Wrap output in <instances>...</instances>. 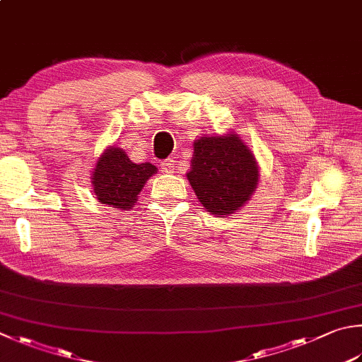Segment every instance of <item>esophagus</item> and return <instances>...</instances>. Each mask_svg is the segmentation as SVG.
<instances>
[{
    "mask_svg": "<svg viewBox=\"0 0 362 362\" xmlns=\"http://www.w3.org/2000/svg\"><path fill=\"white\" fill-rule=\"evenodd\" d=\"M175 167H176V163L173 159H167V160L160 162V170L163 173H173Z\"/></svg>",
    "mask_w": 362,
    "mask_h": 362,
    "instance_id": "34e87169",
    "label": "esophagus"
}]
</instances>
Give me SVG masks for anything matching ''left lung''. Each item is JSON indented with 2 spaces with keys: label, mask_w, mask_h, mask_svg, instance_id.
I'll return each instance as SVG.
<instances>
[{
  "label": "left lung",
  "mask_w": 362,
  "mask_h": 362,
  "mask_svg": "<svg viewBox=\"0 0 362 362\" xmlns=\"http://www.w3.org/2000/svg\"><path fill=\"white\" fill-rule=\"evenodd\" d=\"M187 180L208 213L227 216L250 199L258 184V167L236 134L202 137L194 143Z\"/></svg>",
  "instance_id": "left-lung-1"
}]
</instances>
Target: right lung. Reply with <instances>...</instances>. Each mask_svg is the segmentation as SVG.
Segmentation results:
<instances>
[{
  "label": "right lung",
  "mask_w": 362,
  "mask_h": 362,
  "mask_svg": "<svg viewBox=\"0 0 362 362\" xmlns=\"http://www.w3.org/2000/svg\"><path fill=\"white\" fill-rule=\"evenodd\" d=\"M158 170L153 163H134L119 148H110L100 156L93 173L94 194L102 204L129 209L149 176Z\"/></svg>",
  "instance_id": "right-lung-1"
}]
</instances>
